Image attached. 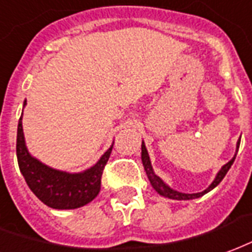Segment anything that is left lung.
Returning a JSON list of instances; mask_svg holds the SVG:
<instances>
[{"label":"left lung","instance_id":"1","mask_svg":"<svg viewBox=\"0 0 252 252\" xmlns=\"http://www.w3.org/2000/svg\"><path fill=\"white\" fill-rule=\"evenodd\" d=\"M239 145H240V139L238 141V144H236V153H238ZM141 149H142V153H141L142 164H144L145 172H146V174H148V179H149V181H150L152 187H153V188L156 189V192H158L161 196L168 197V199H173V200L197 199V197L203 196V194H205L207 192H209V190H212V189H214L215 187H218V185L220 184V181L224 179V176L227 174V172H228L229 168H231V165L234 164L235 157H236V154H235L234 158L231 159L229 162H227V164L224 165L223 168L220 169L219 173L216 174V177H215V180L212 181V184L209 185L208 188L205 189V190H203V192H199V193H183V192H179V190H174V189L170 188L169 185L165 184L164 181L159 179L157 174L154 173L153 168H152V162H150V157H149V153H148V150H146V146H145L144 142H142V146H141Z\"/></svg>","mask_w":252,"mask_h":252}]
</instances>
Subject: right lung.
<instances>
[{"label": "right lung", "mask_w": 252, "mask_h": 252, "mask_svg": "<svg viewBox=\"0 0 252 252\" xmlns=\"http://www.w3.org/2000/svg\"><path fill=\"white\" fill-rule=\"evenodd\" d=\"M21 121L23 114L18 121L16 145L18 166L37 199L55 209H75L93 201L100 190L102 173L110 158L114 142L94 166L80 173H67L40 162L29 154Z\"/></svg>", "instance_id": "add662e5"}]
</instances>
